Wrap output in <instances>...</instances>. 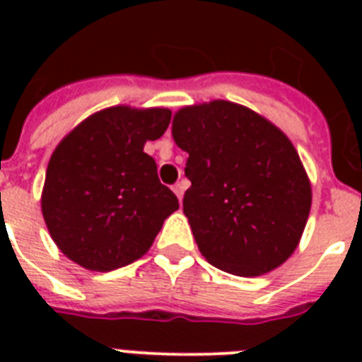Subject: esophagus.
I'll return each instance as SVG.
<instances>
[{"label": "esophagus", "mask_w": 362, "mask_h": 362, "mask_svg": "<svg viewBox=\"0 0 362 362\" xmlns=\"http://www.w3.org/2000/svg\"><path fill=\"white\" fill-rule=\"evenodd\" d=\"M184 189H186V186H184L182 182H178V184H175V186H173V192L176 193V197H178V201H180V203H182V197H184Z\"/></svg>", "instance_id": "esophagus-1"}]
</instances>
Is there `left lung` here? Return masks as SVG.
I'll use <instances>...</instances> for the list:
<instances>
[{
	"label": "left lung",
	"mask_w": 362,
	"mask_h": 362,
	"mask_svg": "<svg viewBox=\"0 0 362 362\" xmlns=\"http://www.w3.org/2000/svg\"><path fill=\"white\" fill-rule=\"evenodd\" d=\"M173 139L187 152L184 214L204 259L237 276L286 263L312 206L291 141L257 112L221 99L178 110Z\"/></svg>",
	"instance_id": "8db88e82"
}]
</instances>
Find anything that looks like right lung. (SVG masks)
<instances>
[{"label":"right lung","instance_id":"1","mask_svg":"<svg viewBox=\"0 0 362 362\" xmlns=\"http://www.w3.org/2000/svg\"><path fill=\"white\" fill-rule=\"evenodd\" d=\"M169 109L99 110L64 136L48 161L41 210L64 255L109 272L150 250L178 199L144 152L169 127Z\"/></svg>","mask_w":362,"mask_h":362}]
</instances>
